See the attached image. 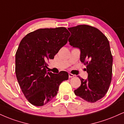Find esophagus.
<instances>
[{
    "label": "esophagus",
    "mask_w": 124,
    "mask_h": 124,
    "mask_svg": "<svg viewBox=\"0 0 124 124\" xmlns=\"http://www.w3.org/2000/svg\"><path fill=\"white\" fill-rule=\"evenodd\" d=\"M74 77V74L71 73H69V78H71V77Z\"/></svg>",
    "instance_id": "34e87169"
}]
</instances>
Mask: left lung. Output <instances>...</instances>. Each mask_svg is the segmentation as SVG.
Masks as SVG:
<instances>
[{
    "instance_id": "1",
    "label": "left lung",
    "mask_w": 124,
    "mask_h": 124,
    "mask_svg": "<svg viewBox=\"0 0 124 124\" xmlns=\"http://www.w3.org/2000/svg\"><path fill=\"white\" fill-rule=\"evenodd\" d=\"M70 45L81 51L80 61L86 65L88 79L81 80L74 93L88 102L94 103L107 93L112 78L113 56L108 40L97 28L87 25L69 28Z\"/></svg>"
}]
</instances>
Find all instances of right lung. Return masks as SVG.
<instances>
[{
	"instance_id": "obj_1",
	"label": "right lung",
	"mask_w": 124,
	"mask_h": 124,
	"mask_svg": "<svg viewBox=\"0 0 124 124\" xmlns=\"http://www.w3.org/2000/svg\"><path fill=\"white\" fill-rule=\"evenodd\" d=\"M70 35L66 28L39 29L28 33L16 54V74L23 95L36 106L45 105L57 94L59 85L68 80L66 71H47V62L54 59Z\"/></svg>"
}]
</instances>
